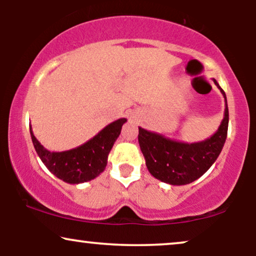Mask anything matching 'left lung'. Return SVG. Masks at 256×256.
I'll return each instance as SVG.
<instances>
[{
	"instance_id": "8db88e82",
	"label": "left lung",
	"mask_w": 256,
	"mask_h": 256,
	"mask_svg": "<svg viewBox=\"0 0 256 256\" xmlns=\"http://www.w3.org/2000/svg\"><path fill=\"white\" fill-rule=\"evenodd\" d=\"M213 82L225 99V113L218 130L200 142L186 143L138 127V143L146 166L154 177L170 185H186L202 177L216 162L225 144L228 129L226 94Z\"/></svg>"
}]
</instances>
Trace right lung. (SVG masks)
I'll return each instance as SVG.
<instances>
[{"label":"right lung","mask_w":256,"mask_h":256,"mask_svg":"<svg viewBox=\"0 0 256 256\" xmlns=\"http://www.w3.org/2000/svg\"><path fill=\"white\" fill-rule=\"evenodd\" d=\"M127 118H122L106 126L102 130L84 144L65 152H50L34 138L30 126V135L37 155L50 172L68 184H80L96 178L106 169L108 154L120 135Z\"/></svg>","instance_id":"1"}]
</instances>
